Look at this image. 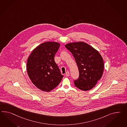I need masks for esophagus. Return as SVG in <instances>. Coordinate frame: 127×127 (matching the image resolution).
I'll return each instance as SVG.
<instances>
[{
  "label": "esophagus",
  "mask_w": 127,
  "mask_h": 127,
  "mask_svg": "<svg viewBox=\"0 0 127 127\" xmlns=\"http://www.w3.org/2000/svg\"><path fill=\"white\" fill-rule=\"evenodd\" d=\"M65 75H66V76H68L69 75V72H67L66 73V74H65Z\"/></svg>",
  "instance_id": "obj_1"
}]
</instances>
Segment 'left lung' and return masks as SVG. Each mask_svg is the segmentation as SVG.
<instances>
[{
	"instance_id": "8db88e82",
	"label": "left lung",
	"mask_w": 127,
	"mask_h": 127,
	"mask_svg": "<svg viewBox=\"0 0 127 127\" xmlns=\"http://www.w3.org/2000/svg\"><path fill=\"white\" fill-rule=\"evenodd\" d=\"M74 56L79 71L75 85L83 91L90 90L101 79L104 69L103 58L97 50L84 42L70 43L65 45Z\"/></svg>"
}]
</instances>
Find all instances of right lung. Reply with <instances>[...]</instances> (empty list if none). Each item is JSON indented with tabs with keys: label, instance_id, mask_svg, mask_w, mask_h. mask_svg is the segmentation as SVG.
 Masks as SVG:
<instances>
[{
	"label": "right lung",
	"instance_id": "right-lung-1",
	"mask_svg": "<svg viewBox=\"0 0 127 127\" xmlns=\"http://www.w3.org/2000/svg\"><path fill=\"white\" fill-rule=\"evenodd\" d=\"M60 46L56 42L43 43L33 50L28 59V75L33 84L41 91L52 90L64 77L54 61Z\"/></svg>",
	"mask_w": 127,
	"mask_h": 127
}]
</instances>
